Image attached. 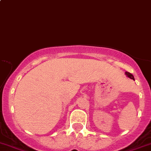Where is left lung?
Instances as JSON below:
<instances>
[{
  "instance_id": "1",
  "label": "left lung",
  "mask_w": 151,
  "mask_h": 151,
  "mask_svg": "<svg viewBox=\"0 0 151 151\" xmlns=\"http://www.w3.org/2000/svg\"><path fill=\"white\" fill-rule=\"evenodd\" d=\"M125 74H126V75L128 76V77H129V78H131V80H134V76H133L132 74H131V73H129V72H125Z\"/></svg>"
}]
</instances>
